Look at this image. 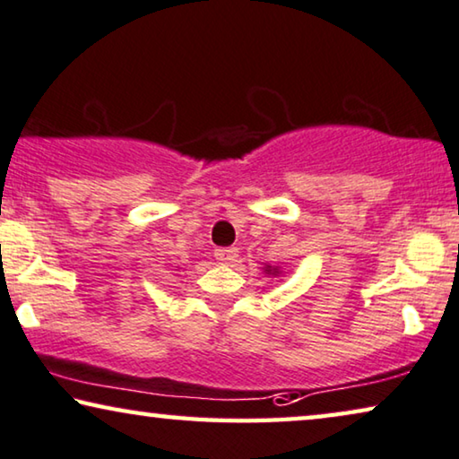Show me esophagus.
<instances>
[{
	"mask_svg": "<svg viewBox=\"0 0 459 459\" xmlns=\"http://www.w3.org/2000/svg\"><path fill=\"white\" fill-rule=\"evenodd\" d=\"M214 257L221 264H232L238 257V251L235 247H221V249L214 251Z\"/></svg>",
	"mask_w": 459,
	"mask_h": 459,
	"instance_id": "34e87169",
	"label": "esophagus"
}]
</instances>
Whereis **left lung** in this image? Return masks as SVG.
Wrapping results in <instances>:
<instances>
[{"instance_id":"1","label":"left lung","mask_w":459,"mask_h":459,"mask_svg":"<svg viewBox=\"0 0 459 459\" xmlns=\"http://www.w3.org/2000/svg\"><path fill=\"white\" fill-rule=\"evenodd\" d=\"M265 273H270V276H278V268H273V265H265Z\"/></svg>"}]
</instances>
